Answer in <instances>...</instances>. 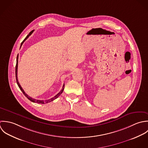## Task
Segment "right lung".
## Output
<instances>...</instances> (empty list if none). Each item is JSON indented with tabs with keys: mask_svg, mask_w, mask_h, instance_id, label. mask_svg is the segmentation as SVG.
<instances>
[{
	"mask_svg": "<svg viewBox=\"0 0 148 148\" xmlns=\"http://www.w3.org/2000/svg\"><path fill=\"white\" fill-rule=\"evenodd\" d=\"M34 30L31 31L30 33H29V34L27 35V36L25 38V39L23 40V41L21 43V47L22 46V45H23V43H24V42L30 36V35H31L32 34V33L34 32ZM18 55L17 56V57H16V67H15V75H16V83H17V84H18V86H19V89H21V91H22V92L23 93V94H24L30 101H31V102H35V103H47L50 102L54 101V99H56V98H57L59 97V95L62 93V92H63V90H64V84H63V87H62V89L60 91V92H59V93H58V94H57L56 96H54V97H53V98H51V99H48V100H45V101H43V100H39V99H34V98L30 97V96H29V95L24 91L23 89H22V88L21 87V86L20 85L19 82H18V77H17V73H18Z\"/></svg>",
	"mask_w": 148,
	"mask_h": 148,
	"instance_id": "obj_1",
	"label": "right lung"
}]
</instances>
